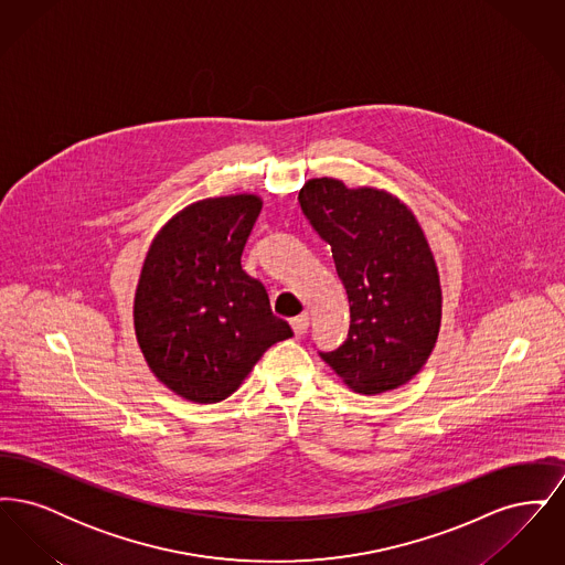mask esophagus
<instances>
[{"mask_svg": "<svg viewBox=\"0 0 565 565\" xmlns=\"http://www.w3.org/2000/svg\"><path fill=\"white\" fill-rule=\"evenodd\" d=\"M292 330H295L296 337H300V334H305L307 332V328H309V316L307 313H302V316H298V318H292Z\"/></svg>", "mask_w": 565, "mask_h": 565, "instance_id": "34e87169", "label": "esophagus"}]
</instances>
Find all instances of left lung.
Listing matches in <instances>:
<instances>
[{"label": "left lung", "mask_w": 565, "mask_h": 565, "mask_svg": "<svg viewBox=\"0 0 565 565\" xmlns=\"http://www.w3.org/2000/svg\"><path fill=\"white\" fill-rule=\"evenodd\" d=\"M300 207L330 245L350 298V332L323 362L355 394L408 383L428 362L443 318L438 267L417 217L387 190L313 178Z\"/></svg>", "instance_id": "left-lung-1"}]
</instances>
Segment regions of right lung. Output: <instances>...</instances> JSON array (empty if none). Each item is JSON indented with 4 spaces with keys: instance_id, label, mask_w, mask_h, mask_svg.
Masks as SVG:
<instances>
[{
    "instance_id": "add662e5",
    "label": "right lung",
    "mask_w": 565,
    "mask_h": 565,
    "mask_svg": "<svg viewBox=\"0 0 565 565\" xmlns=\"http://www.w3.org/2000/svg\"><path fill=\"white\" fill-rule=\"evenodd\" d=\"M258 194L190 203L150 243L134 300L135 337L150 371L190 403L228 398L277 341L295 332L242 269Z\"/></svg>"
}]
</instances>
